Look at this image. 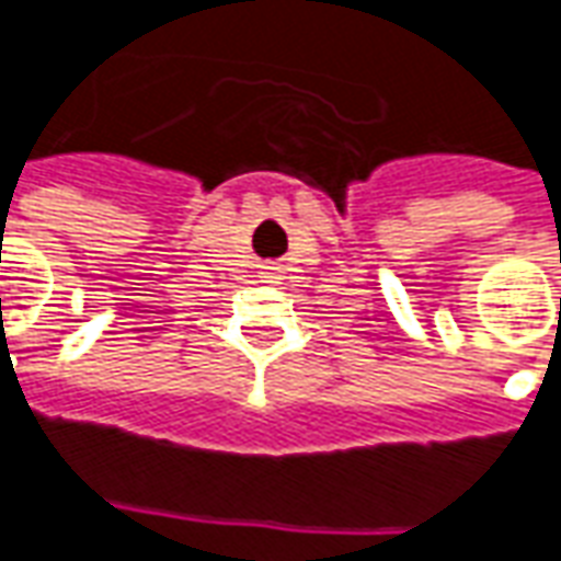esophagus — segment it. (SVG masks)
Masks as SVG:
<instances>
[{"mask_svg":"<svg viewBox=\"0 0 561 561\" xmlns=\"http://www.w3.org/2000/svg\"><path fill=\"white\" fill-rule=\"evenodd\" d=\"M277 272H280V265H274V262H268V265L262 268V274H265V277H274Z\"/></svg>","mask_w":561,"mask_h":561,"instance_id":"obj_1","label":"esophagus"}]
</instances>
